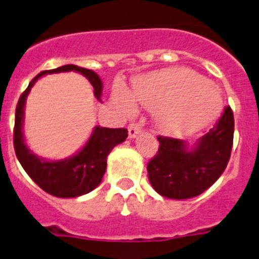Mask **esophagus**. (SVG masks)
<instances>
[{
	"label": "esophagus",
	"instance_id": "1",
	"mask_svg": "<svg viewBox=\"0 0 259 259\" xmlns=\"http://www.w3.org/2000/svg\"><path fill=\"white\" fill-rule=\"evenodd\" d=\"M141 132V125L136 122H132L131 124L128 125V136L130 139H134V137L137 136V134Z\"/></svg>",
	"mask_w": 259,
	"mask_h": 259
}]
</instances>
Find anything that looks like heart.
<instances>
[{
    "label": "heart",
    "mask_w": 259,
    "mask_h": 259,
    "mask_svg": "<svg viewBox=\"0 0 259 259\" xmlns=\"http://www.w3.org/2000/svg\"><path fill=\"white\" fill-rule=\"evenodd\" d=\"M113 97L128 114L136 110L135 102L154 110L159 127L170 134H188L206 127L218 116L222 106L212 84L183 67L137 77L132 96L118 85Z\"/></svg>",
    "instance_id": "obj_1"
}]
</instances>
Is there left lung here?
<instances>
[{
  "label": "left lung",
  "instance_id": "1",
  "mask_svg": "<svg viewBox=\"0 0 259 259\" xmlns=\"http://www.w3.org/2000/svg\"><path fill=\"white\" fill-rule=\"evenodd\" d=\"M232 109L224 107L219 120L188 150L183 140L157 136L159 148L148 163L150 184L167 198L185 200L210 188L227 167L233 144Z\"/></svg>",
  "mask_w": 259,
  "mask_h": 259
}]
</instances>
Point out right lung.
I'll list each match as a JSON object with an SVG mask.
<instances>
[{
	"label": "right lung",
	"instance_id": "right-lung-1",
	"mask_svg": "<svg viewBox=\"0 0 259 259\" xmlns=\"http://www.w3.org/2000/svg\"><path fill=\"white\" fill-rule=\"evenodd\" d=\"M77 71L91 81L95 89L96 97L100 100L102 93V81L95 71L79 67L75 65H65L54 70L41 71L31 80L27 89L20 95L15 110V124H14V149L18 161L20 162L28 176L42 191L61 198L79 197L89 193L97 187L106 171V158L113 148L127 139L128 131L125 128L96 127L92 136L76 155L63 161L49 162L40 159L28 148L23 140V114L26 98L36 80L45 74Z\"/></svg>",
	"mask_w": 259,
	"mask_h": 259
}]
</instances>
